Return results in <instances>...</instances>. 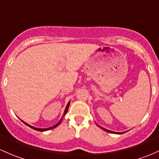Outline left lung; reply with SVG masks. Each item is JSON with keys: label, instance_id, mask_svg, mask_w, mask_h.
I'll list each match as a JSON object with an SVG mask.
<instances>
[{"label": "left lung", "instance_id": "obj_1", "mask_svg": "<svg viewBox=\"0 0 159 159\" xmlns=\"http://www.w3.org/2000/svg\"><path fill=\"white\" fill-rule=\"evenodd\" d=\"M98 125V124H97ZM98 126H99L100 128L101 129H102L103 130H104V131H106V132H108V133H114V134H121V133H116V132H113V131H110V130H108V129H105V128H103V127H101V126H100L99 125H98Z\"/></svg>", "mask_w": 159, "mask_h": 159}]
</instances>
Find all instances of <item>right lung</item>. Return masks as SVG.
Returning <instances> with one entry per match:
<instances>
[{"instance_id":"right-lung-1","label":"right lung","mask_w":159,"mask_h":159,"mask_svg":"<svg viewBox=\"0 0 159 159\" xmlns=\"http://www.w3.org/2000/svg\"><path fill=\"white\" fill-rule=\"evenodd\" d=\"M69 104H70V102H68V104H67V106H66V110H65V112H64V114H63V116H65V115L67 113V112H68V107H69ZM63 116L62 117H61V119L59 120V121L58 122V123H56V125H55V126H51V127H49V128H46V129H40V128H36V127H33V126H30V125H29L28 124V123H25V122H23L22 120V121H23V123H24V124H26V126H29V127H30V128H32V129H35V130H37V131H40V132H43V131H47V130H49V129H54V128H56V127H57V126H58V125L60 124V123H61V120H62V119H63Z\"/></svg>"}]
</instances>
